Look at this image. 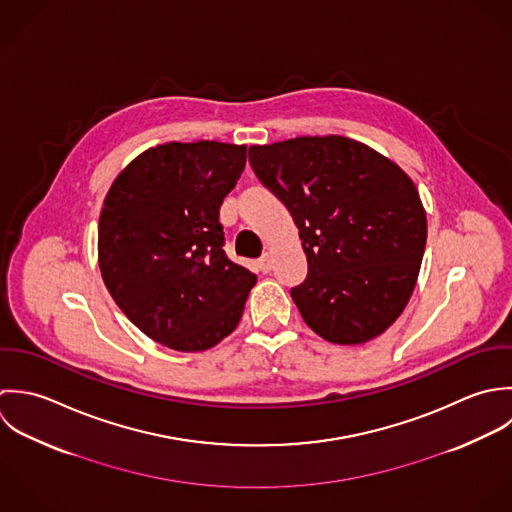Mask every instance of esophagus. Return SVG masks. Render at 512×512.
Listing matches in <instances>:
<instances>
[{"mask_svg":"<svg viewBox=\"0 0 512 512\" xmlns=\"http://www.w3.org/2000/svg\"><path fill=\"white\" fill-rule=\"evenodd\" d=\"M257 267L261 273H269L271 267H273V259H271V253H263L261 259L257 261Z\"/></svg>","mask_w":512,"mask_h":512,"instance_id":"1","label":"esophagus"}]
</instances>
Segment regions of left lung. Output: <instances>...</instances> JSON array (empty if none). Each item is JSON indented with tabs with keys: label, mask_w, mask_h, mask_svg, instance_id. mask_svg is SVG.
Returning <instances> with one entry per match:
<instances>
[{
	"label": "left lung",
	"mask_w": 512,
	"mask_h": 512,
	"mask_svg": "<svg viewBox=\"0 0 512 512\" xmlns=\"http://www.w3.org/2000/svg\"><path fill=\"white\" fill-rule=\"evenodd\" d=\"M257 178L289 207L307 253L291 297L332 344L388 330L415 289L427 219L408 174L346 136H299L251 146Z\"/></svg>",
	"instance_id": "8db88e82"
}]
</instances>
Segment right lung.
<instances>
[{
  "mask_svg": "<svg viewBox=\"0 0 512 512\" xmlns=\"http://www.w3.org/2000/svg\"><path fill=\"white\" fill-rule=\"evenodd\" d=\"M245 160V144L166 142L136 156L104 198V285L134 326L172 350L202 352L229 336L257 283L225 255L219 223Z\"/></svg>",
  "mask_w": 512,
  "mask_h": 512,
  "instance_id": "obj_1",
  "label": "right lung"
}]
</instances>
